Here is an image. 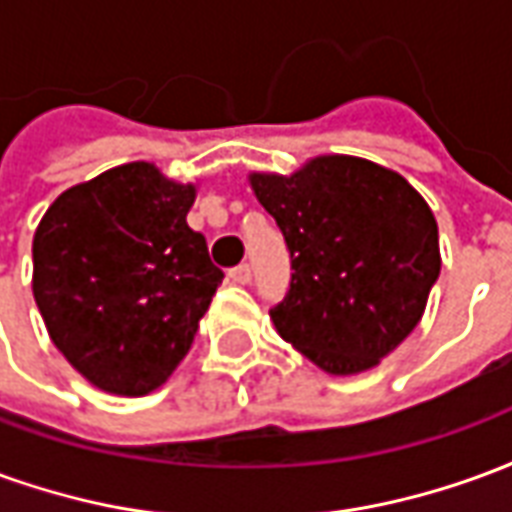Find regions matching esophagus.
<instances>
[{
    "label": "esophagus",
    "instance_id": "esophagus-1",
    "mask_svg": "<svg viewBox=\"0 0 512 512\" xmlns=\"http://www.w3.org/2000/svg\"><path fill=\"white\" fill-rule=\"evenodd\" d=\"M227 277L233 279L235 285H249V279H252V268L246 266V263H241V266L230 268V274Z\"/></svg>",
    "mask_w": 512,
    "mask_h": 512
}]
</instances>
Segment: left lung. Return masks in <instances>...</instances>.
<instances>
[{
	"label": "left lung",
	"mask_w": 512,
	"mask_h": 512,
	"mask_svg": "<svg viewBox=\"0 0 512 512\" xmlns=\"http://www.w3.org/2000/svg\"><path fill=\"white\" fill-rule=\"evenodd\" d=\"M290 249L277 334L329 376H356L422 321L439 279V227L403 175L359 156H315L296 172H249Z\"/></svg>",
	"instance_id": "obj_1"
}]
</instances>
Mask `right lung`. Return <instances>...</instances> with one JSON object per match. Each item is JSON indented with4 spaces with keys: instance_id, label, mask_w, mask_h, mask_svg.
I'll list each match as a JSON object with an SVG mask.
<instances>
[{
    "instance_id": "obj_1",
    "label": "right lung",
    "mask_w": 512,
    "mask_h": 512,
    "mask_svg": "<svg viewBox=\"0 0 512 512\" xmlns=\"http://www.w3.org/2000/svg\"><path fill=\"white\" fill-rule=\"evenodd\" d=\"M197 183L131 161L65 189L32 238L51 343L101 392L142 397L189 354L222 271L186 222Z\"/></svg>"
}]
</instances>
